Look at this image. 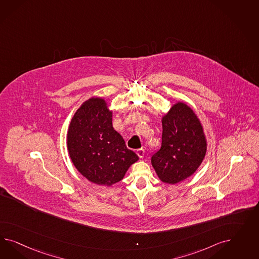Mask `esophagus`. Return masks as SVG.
<instances>
[{
	"label": "esophagus",
	"mask_w": 259,
	"mask_h": 259,
	"mask_svg": "<svg viewBox=\"0 0 259 259\" xmlns=\"http://www.w3.org/2000/svg\"><path fill=\"white\" fill-rule=\"evenodd\" d=\"M137 155L140 157V158H142L145 155V150L144 149H139L137 151Z\"/></svg>",
	"instance_id": "1"
}]
</instances>
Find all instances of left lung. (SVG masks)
<instances>
[{"label": "left lung", "mask_w": 259, "mask_h": 259, "mask_svg": "<svg viewBox=\"0 0 259 259\" xmlns=\"http://www.w3.org/2000/svg\"><path fill=\"white\" fill-rule=\"evenodd\" d=\"M161 147L151 162L160 181L177 184L193 176L207 152L203 126L185 102L174 103L161 117Z\"/></svg>", "instance_id": "1"}]
</instances>
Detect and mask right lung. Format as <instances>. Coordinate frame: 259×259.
<instances>
[{"label": "right lung", "mask_w": 259, "mask_h": 259, "mask_svg": "<svg viewBox=\"0 0 259 259\" xmlns=\"http://www.w3.org/2000/svg\"><path fill=\"white\" fill-rule=\"evenodd\" d=\"M112 118L108 102L93 96L75 112L67 132L68 154L76 169L90 182L108 187L139 160L114 130Z\"/></svg>", "instance_id": "1"}]
</instances>
